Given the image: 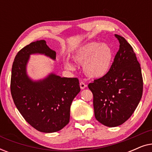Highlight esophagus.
<instances>
[{
    "label": "esophagus",
    "instance_id": "obj_1",
    "mask_svg": "<svg viewBox=\"0 0 152 152\" xmlns=\"http://www.w3.org/2000/svg\"><path fill=\"white\" fill-rule=\"evenodd\" d=\"M80 86L81 89H84V88H86V84H85L84 82H81L80 83Z\"/></svg>",
    "mask_w": 152,
    "mask_h": 152
}]
</instances>
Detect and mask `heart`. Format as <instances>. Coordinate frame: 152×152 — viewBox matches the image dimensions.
<instances>
[{
	"label": "heart",
	"instance_id": "b5f03b06",
	"mask_svg": "<svg viewBox=\"0 0 152 152\" xmlns=\"http://www.w3.org/2000/svg\"><path fill=\"white\" fill-rule=\"evenodd\" d=\"M72 57L76 62L82 64L84 74L91 78H100L109 72L111 68L113 51L110 46L96 42H90L79 47L73 52ZM64 65L69 70L74 66L68 60Z\"/></svg>",
	"mask_w": 152,
	"mask_h": 152
}]
</instances>
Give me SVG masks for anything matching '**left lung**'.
Returning <instances> with one entry per match:
<instances>
[{"label": "left lung", "mask_w": 152, "mask_h": 152, "mask_svg": "<svg viewBox=\"0 0 152 152\" xmlns=\"http://www.w3.org/2000/svg\"><path fill=\"white\" fill-rule=\"evenodd\" d=\"M120 42L109 72L88 85L93 95L95 118L114 127L129 118L141 99L143 80L140 64L126 39L115 34Z\"/></svg>", "instance_id": "obj_1"}]
</instances>
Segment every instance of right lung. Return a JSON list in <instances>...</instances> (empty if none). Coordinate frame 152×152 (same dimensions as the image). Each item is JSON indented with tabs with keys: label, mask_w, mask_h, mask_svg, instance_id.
Listing matches in <instances>:
<instances>
[{
	"label": "right lung",
	"mask_w": 152,
	"mask_h": 152,
	"mask_svg": "<svg viewBox=\"0 0 152 152\" xmlns=\"http://www.w3.org/2000/svg\"><path fill=\"white\" fill-rule=\"evenodd\" d=\"M45 54L55 59L56 53L44 40L30 43L18 52L12 68L10 90L16 108L32 127L41 132H56L70 120V105L80 93L77 77H61L51 74L45 80L32 82L26 75L31 54Z\"/></svg>",
	"instance_id": "1"
}]
</instances>
